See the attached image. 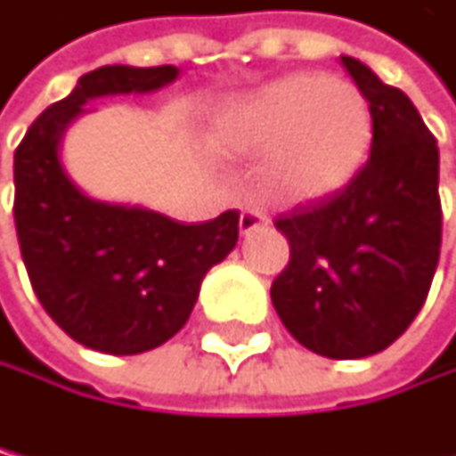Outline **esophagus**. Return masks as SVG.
I'll return each instance as SVG.
<instances>
[{"label":"esophagus","instance_id":"esophagus-1","mask_svg":"<svg viewBox=\"0 0 456 456\" xmlns=\"http://www.w3.org/2000/svg\"><path fill=\"white\" fill-rule=\"evenodd\" d=\"M265 225H267V216L262 211H256V208H245L240 214V233H242V237H248V233H254V231L265 228Z\"/></svg>","mask_w":456,"mask_h":456}]
</instances>
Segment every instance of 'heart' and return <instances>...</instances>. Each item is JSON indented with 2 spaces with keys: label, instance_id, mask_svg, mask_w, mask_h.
Masks as SVG:
<instances>
[{
  "label": "heart",
  "instance_id": "1",
  "mask_svg": "<svg viewBox=\"0 0 456 456\" xmlns=\"http://www.w3.org/2000/svg\"><path fill=\"white\" fill-rule=\"evenodd\" d=\"M372 118L353 84L293 72L219 107L208 143L219 154H259L265 183L288 202L319 200L353 180L370 151Z\"/></svg>",
  "mask_w": 456,
  "mask_h": 456
}]
</instances>
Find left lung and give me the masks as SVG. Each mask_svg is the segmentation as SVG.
I'll use <instances>...</instances> for the list:
<instances>
[{"instance_id":"8db88e82","label":"left lung","mask_w":456,"mask_h":456,"mask_svg":"<svg viewBox=\"0 0 456 456\" xmlns=\"http://www.w3.org/2000/svg\"><path fill=\"white\" fill-rule=\"evenodd\" d=\"M372 115L370 160L330 200L276 219L290 262L271 298L315 355L387 349L420 313L440 259V151L406 93L341 55Z\"/></svg>"}]
</instances>
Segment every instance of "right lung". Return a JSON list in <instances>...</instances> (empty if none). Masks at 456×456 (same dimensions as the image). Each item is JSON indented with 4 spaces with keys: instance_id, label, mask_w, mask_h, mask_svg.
<instances>
[{
    "instance_id": "right-lung-1",
    "label": "right lung",
    "mask_w": 456,
    "mask_h": 456,
    "mask_svg": "<svg viewBox=\"0 0 456 456\" xmlns=\"http://www.w3.org/2000/svg\"><path fill=\"white\" fill-rule=\"evenodd\" d=\"M180 69L107 64L33 120L13 154L16 233L38 302L72 341L110 355H137L183 330L200 284L240 240V214L180 225L160 211L86 194L61 160L72 120L89 101L146 95Z\"/></svg>"
}]
</instances>
